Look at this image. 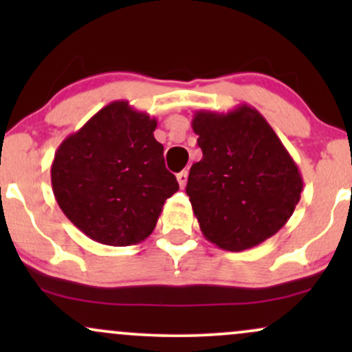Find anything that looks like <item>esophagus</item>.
Listing matches in <instances>:
<instances>
[{"label":"esophagus","instance_id":"1","mask_svg":"<svg viewBox=\"0 0 352 352\" xmlns=\"http://www.w3.org/2000/svg\"><path fill=\"white\" fill-rule=\"evenodd\" d=\"M187 179H188V172L187 170L177 173V182H179V185H180L182 188H184L185 185H187Z\"/></svg>","mask_w":352,"mask_h":352}]
</instances>
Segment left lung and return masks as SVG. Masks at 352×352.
I'll return each mask as SVG.
<instances>
[{"mask_svg": "<svg viewBox=\"0 0 352 352\" xmlns=\"http://www.w3.org/2000/svg\"><path fill=\"white\" fill-rule=\"evenodd\" d=\"M204 152L190 168L187 195L208 241L228 252L263 243L285 227L301 199V172L256 109L197 111Z\"/></svg>", "mask_w": 352, "mask_h": 352, "instance_id": "obj_1", "label": "left lung"}]
</instances>
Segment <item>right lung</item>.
<instances>
[{"label": "right lung", "mask_w": 352, "mask_h": 352, "mask_svg": "<svg viewBox=\"0 0 352 352\" xmlns=\"http://www.w3.org/2000/svg\"><path fill=\"white\" fill-rule=\"evenodd\" d=\"M157 120L114 100L63 140L51 165L56 201L84 235L129 246L155 228L165 200L179 190L165 168Z\"/></svg>", "instance_id": "add662e5"}]
</instances>
